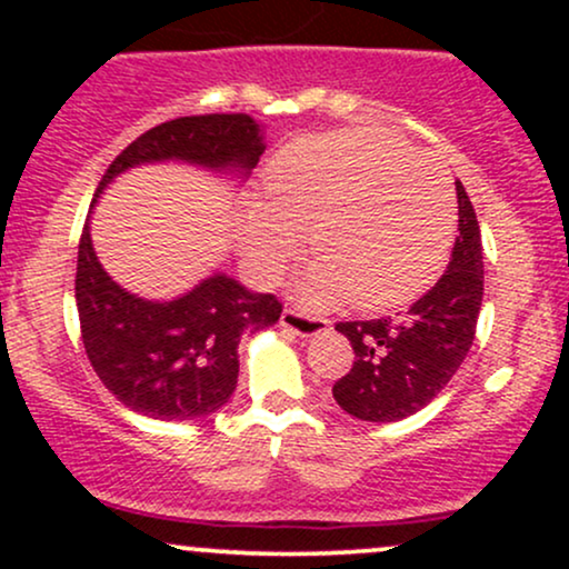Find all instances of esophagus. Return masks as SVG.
Returning <instances> with one entry per match:
<instances>
[{
  "instance_id": "obj_1",
  "label": "esophagus",
  "mask_w": 569,
  "mask_h": 569,
  "mask_svg": "<svg viewBox=\"0 0 569 569\" xmlns=\"http://www.w3.org/2000/svg\"><path fill=\"white\" fill-rule=\"evenodd\" d=\"M280 326L299 337H316V335H323V331H329L331 321L321 316H307V312L297 310V307H286L283 316H280Z\"/></svg>"
}]
</instances>
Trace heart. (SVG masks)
Returning a JSON list of instances; mask_svg holds the SVG:
<instances>
[{
  "instance_id": "1",
  "label": "heart",
  "mask_w": 569,
  "mask_h": 569,
  "mask_svg": "<svg viewBox=\"0 0 569 569\" xmlns=\"http://www.w3.org/2000/svg\"><path fill=\"white\" fill-rule=\"evenodd\" d=\"M452 176L428 152L375 130H337L283 147L264 171V208L248 211L246 257L276 280L299 234L316 264L312 305L350 299L390 310L426 291L449 257L457 224Z\"/></svg>"
}]
</instances>
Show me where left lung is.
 Here are the masks:
<instances>
[{
	"mask_svg": "<svg viewBox=\"0 0 569 569\" xmlns=\"http://www.w3.org/2000/svg\"><path fill=\"white\" fill-rule=\"evenodd\" d=\"M460 224L447 272L401 321H339L356 361L331 388L348 415L396 422L428 407L466 361L485 297V248L466 187L457 181Z\"/></svg>",
	"mask_w": 569,
	"mask_h": 569,
	"instance_id": "8db88e82",
	"label": "left lung"
}]
</instances>
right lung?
Listing matches in <instances>:
<instances>
[{
  "instance_id": "obj_1",
  "label": "right lung",
  "mask_w": 569,
  "mask_h": 569,
  "mask_svg": "<svg viewBox=\"0 0 569 569\" xmlns=\"http://www.w3.org/2000/svg\"><path fill=\"white\" fill-rule=\"evenodd\" d=\"M264 152L248 114H194L141 133L98 181L96 198L117 173L141 162L187 160L251 171ZM82 345L98 380L117 401L152 420H194L230 401L238 385V342L283 312L272 293H251L213 276L173 302H147L114 283L98 262L84 221L74 280Z\"/></svg>"
}]
</instances>
